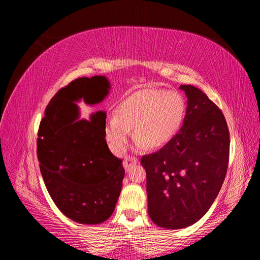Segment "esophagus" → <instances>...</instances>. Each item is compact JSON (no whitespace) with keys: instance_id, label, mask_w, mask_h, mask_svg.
Returning <instances> with one entry per match:
<instances>
[{"instance_id":"obj_1","label":"esophagus","mask_w":260,"mask_h":260,"mask_svg":"<svg viewBox=\"0 0 260 260\" xmlns=\"http://www.w3.org/2000/svg\"><path fill=\"white\" fill-rule=\"evenodd\" d=\"M136 162H138V158L133 157V156H127L125 159H124V162H122V165H124L125 170H128L132 165L136 164Z\"/></svg>"}]
</instances>
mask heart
Masks as SVG:
<instances>
[{
  "label": "heart",
  "mask_w": 260,
  "mask_h": 260,
  "mask_svg": "<svg viewBox=\"0 0 260 260\" xmlns=\"http://www.w3.org/2000/svg\"><path fill=\"white\" fill-rule=\"evenodd\" d=\"M186 109V101L178 91L138 90L118 105L116 117L109 120L105 128V138L118 155L125 151L132 128L135 140L143 147L161 148L181 128Z\"/></svg>",
  "instance_id": "1"
}]
</instances>
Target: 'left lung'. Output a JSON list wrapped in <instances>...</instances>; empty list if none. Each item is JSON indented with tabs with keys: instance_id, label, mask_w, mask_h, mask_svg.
<instances>
[{
	"instance_id": "8db88e82",
	"label": "left lung",
	"mask_w": 260,
	"mask_h": 260,
	"mask_svg": "<svg viewBox=\"0 0 260 260\" xmlns=\"http://www.w3.org/2000/svg\"><path fill=\"white\" fill-rule=\"evenodd\" d=\"M180 89L188 99L181 129L160 150L141 158L149 217L167 230L191 226L208 212L230 159V132L221 110L199 88Z\"/></svg>"
}]
</instances>
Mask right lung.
<instances>
[{
  "label": "right lung",
  "instance_id": "obj_1",
  "mask_svg": "<svg viewBox=\"0 0 260 260\" xmlns=\"http://www.w3.org/2000/svg\"><path fill=\"white\" fill-rule=\"evenodd\" d=\"M109 89L104 76L70 82L47 105L38 132V159L48 192L61 213L86 225L111 217L125 170L105 141L107 113L80 119L76 102L98 104Z\"/></svg>",
  "mask_w": 260,
  "mask_h": 260
}]
</instances>
